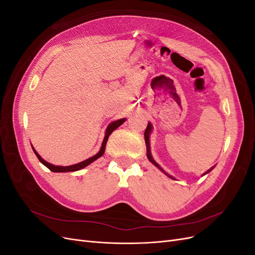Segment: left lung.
Listing matches in <instances>:
<instances>
[{"label":"left lung","instance_id":"8db88e82","mask_svg":"<svg viewBox=\"0 0 255 255\" xmlns=\"http://www.w3.org/2000/svg\"><path fill=\"white\" fill-rule=\"evenodd\" d=\"M151 132H152V125L149 122V123H148V127H146V128H145V130H144V141H145V145H146V156H148V158H149V160L151 161V163H152L154 166H156L160 171H163L167 176L171 177L172 180H174V177H172L171 175H169V174L164 170V169L161 168V167L156 163V161L153 159V157H152V155H151V150H150V134H151ZM213 168H214V167H213ZM213 168H211L210 170L206 171L204 174H206V173L210 172L211 170H213ZM204 174H203V175H204Z\"/></svg>","mask_w":255,"mask_h":255}]
</instances>
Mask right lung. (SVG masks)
Returning a JSON list of instances; mask_svg holds the SVG:
<instances>
[{"label": "right lung", "mask_w": 255, "mask_h": 255, "mask_svg": "<svg viewBox=\"0 0 255 255\" xmlns=\"http://www.w3.org/2000/svg\"><path fill=\"white\" fill-rule=\"evenodd\" d=\"M126 120H127L126 118H122V119L116 120V121H113L112 123H110V126L107 127V128H106L105 137H104V139H103V142H102L101 149H100V151L96 154V155L89 157L88 159H85L84 161H81V163H79V164L71 165V166H66V167H64V166H54V165L48 163V161H45V160L39 155V154H38V153L36 152V150L33 148V146H32V148H33V150H34V152H35V154H36V156L38 157V159L40 160V163L43 164L47 168H49L51 171H53V172H71V171H78V170H81V169L85 168L86 166L90 165V164L92 163V161H95L96 159H98L99 157H101V156L103 155L104 152H105L106 142H107V139H109L110 135L114 132V130H115L116 128H119Z\"/></svg>", "instance_id": "add662e5"}]
</instances>
